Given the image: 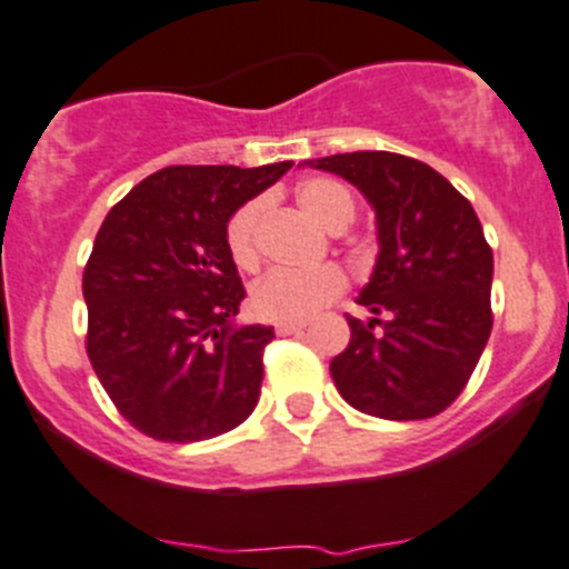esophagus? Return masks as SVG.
I'll list each match as a JSON object with an SVG mask.
<instances>
[{"label":"esophagus","instance_id":"1","mask_svg":"<svg viewBox=\"0 0 569 569\" xmlns=\"http://www.w3.org/2000/svg\"><path fill=\"white\" fill-rule=\"evenodd\" d=\"M302 328H306V322H302V320H291V322H274V331H278L280 337H289V333H300Z\"/></svg>","mask_w":569,"mask_h":569}]
</instances>
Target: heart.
<instances>
[{
    "instance_id": "1",
    "label": "heart",
    "mask_w": 569,
    "mask_h": 569,
    "mask_svg": "<svg viewBox=\"0 0 569 569\" xmlns=\"http://www.w3.org/2000/svg\"><path fill=\"white\" fill-rule=\"evenodd\" d=\"M297 201L317 224L331 232H342L357 216V201L345 184L333 179H306L297 188ZM260 199L247 201L230 216L224 227V243L238 269H252L258 263V219ZM345 274L331 263L315 269H272L252 286L249 306L263 320H306L320 311L326 302L342 295Z\"/></svg>"
}]
</instances>
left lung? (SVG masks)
Listing matches in <instances>:
<instances>
[{
	"mask_svg": "<svg viewBox=\"0 0 569 569\" xmlns=\"http://www.w3.org/2000/svg\"><path fill=\"white\" fill-rule=\"evenodd\" d=\"M362 190L379 258L359 291L368 322L331 359L339 396L365 416L421 421L463 392L491 333L493 254L466 196L427 162L390 151L311 159Z\"/></svg>",
	"mask_w": 569,
	"mask_h": 569,
	"instance_id": "left-lung-1",
	"label": "left lung"
}]
</instances>
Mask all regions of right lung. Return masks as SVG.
<instances>
[{
	"label": "right lung",
	"mask_w": 569,
	"mask_h": 569,
	"mask_svg": "<svg viewBox=\"0 0 569 569\" xmlns=\"http://www.w3.org/2000/svg\"><path fill=\"white\" fill-rule=\"evenodd\" d=\"M289 168L171 164L100 224L83 269L87 353L120 416L148 438H216L258 405L274 328L236 326L247 291L224 227Z\"/></svg>",
	"instance_id": "add662e5"
}]
</instances>
